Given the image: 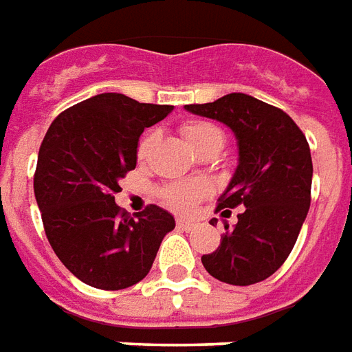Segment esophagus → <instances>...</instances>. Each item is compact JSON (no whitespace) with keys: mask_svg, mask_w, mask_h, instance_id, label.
I'll use <instances>...</instances> for the list:
<instances>
[{"mask_svg":"<svg viewBox=\"0 0 352 352\" xmlns=\"http://www.w3.org/2000/svg\"><path fill=\"white\" fill-rule=\"evenodd\" d=\"M177 226L181 229H192L196 228V222H192V220H184V218H177Z\"/></svg>","mask_w":352,"mask_h":352,"instance_id":"34e87169","label":"esophagus"}]
</instances>
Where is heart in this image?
Masks as SVG:
<instances>
[{"label": "heart", "instance_id": "b5f03b06", "mask_svg": "<svg viewBox=\"0 0 352 352\" xmlns=\"http://www.w3.org/2000/svg\"><path fill=\"white\" fill-rule=\"evenodd\" d=\"M184 140L188 143L192 151H196L197 155H201L203 151L210 149L214 145H223V134L222 130L216 129L214 124L210 123H186L183 124ZM151 145H153V134L142 138V142L138 145V158L143 160L147 153H149ZM207 184L203 183H179L171 184L168 188H164L162 199L166 201L168 207L179 212H188L196 207V203L199 199L207 196Z\"/></svg>", "mask_w": 352, "mask_h": 352}]
</instances>
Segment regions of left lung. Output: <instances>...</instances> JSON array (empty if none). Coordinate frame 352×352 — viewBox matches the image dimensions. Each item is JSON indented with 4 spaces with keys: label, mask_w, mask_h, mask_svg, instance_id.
Instances as JSON below:
<instances>
[{
    "label": "left lung",
    "mask_w": 352,
    "mask_h": 352,
    "mask_svg": "<svg viewBox=\"0 0 352 352\" xmlns=\"http://www.w3.org/2000/svg\"><path fill=\"white\" fill-rule=\"evenodd\" d=\"M184 110L229 126L239 147L218 209L244 210L235 228L223 223L220 246L201 257L203 267L231 285L263 282L287 259L308 214L314 166L306 136L285 111L244 93Z\"/></svg>",
    "instance_id": "8db88e82"
}]
</instances>
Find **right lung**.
<instances>
[{
	"mask_svg": "<svg viewBox=\"0 0 352 352\" xmlns=\"http://www.w3.org/2000/svg\"><path fill=\"white\" fill-rule=\"evenodd\" d=\"M171 110L102 93L59 113L41 143L33 188L44 231L59 261L91 287L117 291L143 280L175 228L156 205L130 216L116 203L143 130Z\"/></svg>",
	"mask_w": 352,
	"mask_h": 352,
	"instance_id": "right-lung-1",
	"label": "right lung"
}]
</instances>
